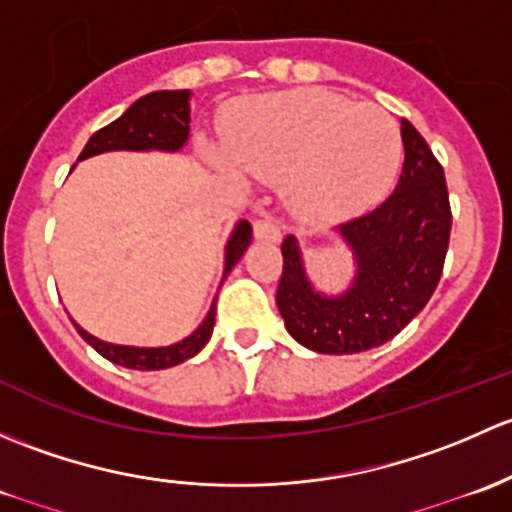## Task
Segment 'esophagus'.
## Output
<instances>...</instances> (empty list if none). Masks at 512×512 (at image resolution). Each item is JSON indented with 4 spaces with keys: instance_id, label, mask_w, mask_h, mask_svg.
Instances as JSON below:
<instances>
[{
    "instance_id": "esophagus-1",
    "label": "esophagus",
    "mask_w": 512,
    "mask_h": 512,
    "mask_svg": "<svg viewBox=\"0 0 512 512\" xmlns=\"http://www.w3.org/2000/svg\"><path fill=\"white\" fill-rule=\"evenodd\" d=\"M254 236L261 241H278L281 239V229L271 217H263L254 221Z\"/></svg>"
}]
</instances>
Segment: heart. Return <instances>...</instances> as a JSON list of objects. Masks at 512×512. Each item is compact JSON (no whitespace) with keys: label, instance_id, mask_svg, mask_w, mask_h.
<instances>
[{"label":"heart","instance_id":"b5f03b06","mask_svg":"<svg viewBox=\"0 0 512 512\" xmlns=\"http://www.w3.org/2000/svg\"><path fill=\"white\" fill-rule=\"evenodd\" d=\"M229 155L207 150L229 175L244 167L281 184L295 219L337 224L374 207L397 177L402 135L374 103H352L328 88H293L231 105L221 118Z\"/></svg>","mask_w":512,"mask_h":512}]
</instances>
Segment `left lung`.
<instances>
[{"label":"left lung","instance_id":"8db88e82","mask_svg":"<svg viewBox=\"0 0 512 512\" xmlns=\"http://www.w3.org/2000/svg\"><path fill=\"white\" fill-rule=\"evenodd\" d=\"M404 165L397 189L377 209L337 226L355 258L340 295L315 291L295 236L281 244L276 291L286 330L323 355H355L402 333L439 286L451 236L444 167L409 120H402Z\"/></svg>","mask_w":512,"mask_h":512}]
</instances>
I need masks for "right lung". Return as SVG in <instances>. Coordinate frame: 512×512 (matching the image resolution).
<instances>
[{
    "instance_id": "1",
    "label": "right lung",
    "mask_w": 512,
    "mask_h": 512,
    "mask_svg": "<svg viewBox=\"0 0 512 512\" xmlns=\"http://www.w3.org/2000/svg\"><path fill=\"white\" fill-rule=\"evenodd\" d=\"M189 91H155L147 93L140 100H135L118 120L100 128L93 133V138L86 142L78 160H88L93 155H103V152L113 150H162V152H177L189 138ZM251 224L241 219L231 231L229 241H226L224 254V278L231 273V268L239 263L244 251L251 244ZM214 315H217V300L209 308L207 318L202 320L197 330L184 340L175 342L167 347H130V345H113V342H103L98 337L81 328L78 323L76 330L98 355L105 360L115 362L128 370H167L179 362L189 360L197 355L204 345L209 342L214 330Z\"/></svg>"
}]
</instances>
